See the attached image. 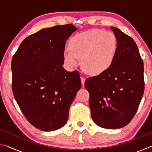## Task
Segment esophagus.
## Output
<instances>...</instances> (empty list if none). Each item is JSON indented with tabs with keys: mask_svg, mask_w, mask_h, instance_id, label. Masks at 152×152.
I'll return each instance as SVG.
<instances>
[{
	"mask_svg": "<svg viewBox=\"0 0 152 152\" xmlns=\"http://www.w3.org/2000/svg\"><path fill=\"white\" fill-rule=\"evenodd\" d=\"M80 78H81V83H82V85L84 86V82H85L86 79H85V78H84V77H83V76H81Z\"/></svg>",
	"mask_w": 152,
	"mask_h": 152,
	"instance_id": "esophagus-1",
	"label": "esophagus"
}]
</instances>
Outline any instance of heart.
Here are the masks:
<instances>
[{
    "mask_svg": "<svg viewBox=\"0 0 152 152\" xmlns=\"http://www.w3.org/2000/svg\"><path fill=\"white\" fill-rule=\"evenodd\" d=\"M69 48L64 51V63L68 68L78 66L79 59L87 72L99 75L109 70L114 61L118 48L114 33L92 29L77 33L71 38Z\"/></svg>",
    "mask_w": 152,
    "mask_h": 152,
    "instance_id": "1",
    "label": "heart"
}]
</instances>
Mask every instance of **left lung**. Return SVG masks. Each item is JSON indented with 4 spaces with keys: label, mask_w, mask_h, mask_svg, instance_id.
<instances>
[{
    "label": "left lung",
    "mask_w": 152,
    "mask_h": 152,
    "mask_svg": "<svg viewBox=\"0 0 152 152\" xmlns=\"http://www.w3.org/2000/svg\"><path fill=\"white\" fill-rule=\"evenodd\" d=\"M118 48L112 66L105 72L86 80L93 121L99 127L116 129L129 123L144 92L143 62L132 37L116 27Z\"/></svg>",
    "instance_id": "1"
}]
</instances>
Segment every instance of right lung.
<instances>
[{
	"label": "right lung",
	"mask_w": 152,
	"mask_h": 152,
	"mask_svg": "<svg viewBox=\"0 0 152 152\" xmlns=\"http://www.w3.org/2000/svg\"><path fill=\"white\" fill-rule=\"evenodd\" d=\"M72 24L45 28L23 41L12 59L15 99L31 124L51 132L62 127L81 87L78 71L62 66L66 40L76 31Z\"/></svg>",
	"instance_id": "add662e5"
}]
</instances>
